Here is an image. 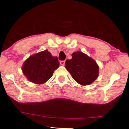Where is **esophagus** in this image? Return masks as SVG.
I'll use <instances>...</instances> for the list:
<instances>
[{
    "label": "esophagus",
    "mask_w": 129,
    "mask_h": 129,
    "mask_svg": "<svg viewBox=\"0 0 129 129\" xmlns=\"http://www.w3.org/2000/svg\"><path fill=\"white\" fill-rule=\"evenodd\" d=\"M60 64L61 65H65V61H61L60 62Z\"/></svg>",
    "instance_id": "34e87169"
}]
</instances>
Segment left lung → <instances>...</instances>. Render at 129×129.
I'll return each instance as SVG.
<instances>
[{"label": "left lung", "instance_id": "8db88e82", "mask_svg": "<svg viewBox=\"0 0 129 129\" xmlns=\"http://www.w3.org/2000/svg\"><path fill=\"white\" fill-rule=\"evenodd\" d=\"M65 68L74 80L83 86L91 84L99 75V68L96 62L81 51L72 54V59L66 61Z\"/></svg>", "mask_w": 129, "mask_h": 129}]
</instances>
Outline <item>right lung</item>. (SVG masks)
Returning <instances> with one entry per match:
<instances>
[{
    "instance_id": "obj_1",
    "label": "right lung",
    "mask_w": 129,
    "mask_h": 129,
    "mask_svg": "<svg viewBox=\"0 0 129 129\" xmlns=\"http://www.w3.org/2000/svg\"><path fill=\"white\" fill-rule=\"evenodd\" d=\"M57 57L46 50L29 57L22 65V71L29 81L36 84L46 83L59 67Z\"/></svg>"
}]
</instances>
